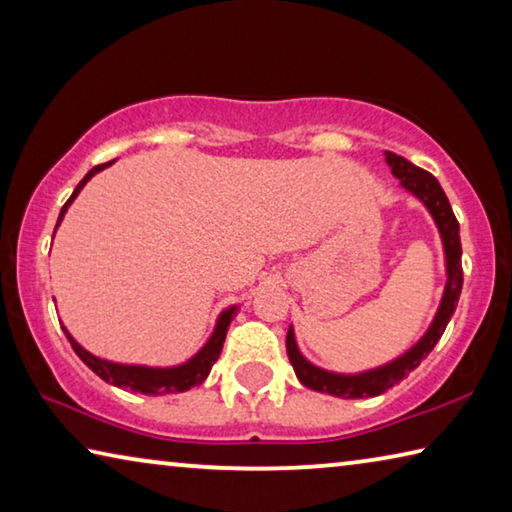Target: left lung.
Here are the masks:
<instances>
[{
  "label": "left lung",
  "mask_w": 512,
  "mask_h": 512,
  "mask_svg": "<svg viewBox=\"0 0 512 512\" xmlns=\"http://www.w3.org/2000/svg\"><path fill=\"white\" fill-rule=\"evenodd\" d=\"M386 160L391 164L395 176L400 178V183L409 189V192L418 196L420 201L429 207L433 219H436L440 237H443V244H445V255H447V287H445V296H443V302H440L436 320L431 323L429 332L422 336V341L406 352L404 357L388 363V366L379 370L363 372V375H352V377L334 375V372L311 366V363L298 352L296 339H293V329H289L287 354L293 370H296V377L300 379V384H305L316 393L345 397V400L381 395L386 393L388 388L400 384L404 377H409V372L418 368L422 359L429 357L433 345L440 341L449 318L454 316L458 298H461V289H463V266H461L463 250H461V237H458V221L452 212V205H449L447 196L443 192V187H440L438 180L433 178V173L415 167L413 162L402 158V155L386 151Z\"/></svg>",
  "instance_id": "1"
}]
</instances>
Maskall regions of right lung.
Returning <instances> with one entry per match:
<instances>
[{
	"label": "right lung",
	"instance_id": "add662e5",
	"mask_svg": "<svg viewBox=\"0 0 512 512\" xmlns=\"http://www.w3.org/2000/svg\"><path fill=\"white\" fill-rule=\"evenodd\" d=\"M112 162L106 164H97V167L90 169L85 173V178L81 180L79 185H76L74 194L67 198V203L63 205V210H60L58 216V223L63 221V216L67 212L69 203L74 201L79 192L83 189V185L88 183V180L94 176V173H99L101 169L110 167ZM56 223V228H58ZM235 307H230L228 311H223L221 318H219V325H216L212 339L205 343V348L196 354L194 359H189L187 363L178 368H144V366H119V363H110V361H103L99 357H94L88 350H83L79 343H76L72 336H69L67 329L63 327V332L67 334V341L72 343L74 352L79 354V359L88 366L92 372H97V375L108 381V384L117 386V388H131L133 393H144V395H167V393H183L189 391L192 386L203 384L205 377L210 375L212 366L219 359V354L223 350V341H225V334H228V325L232 316H235Z\"/></svg>",
	"mask_w": 512,
	"mask_h": 512
}]
</instances>
